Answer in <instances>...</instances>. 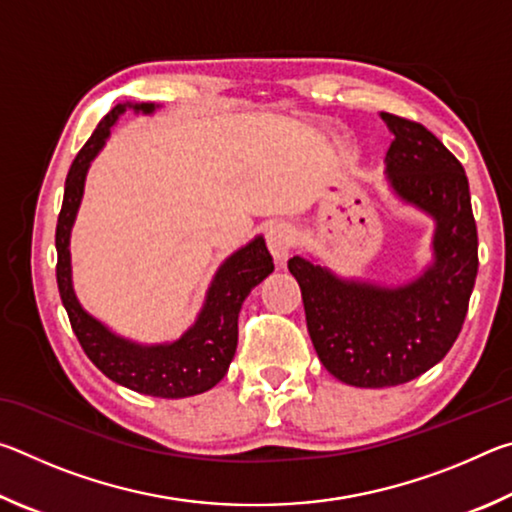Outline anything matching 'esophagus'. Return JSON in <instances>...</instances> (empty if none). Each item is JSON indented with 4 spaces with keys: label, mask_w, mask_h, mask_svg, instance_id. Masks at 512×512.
Returning a JSON list of instances; mask_svg holds the SVG:
<instances>
[{
    "label": "esophagus",
    "mask_w": 512,
    "mask_h": 512,
    "mask_svg": "<svg viewBox=\"0 0 512 512\" xmlns=\"http://www.w3.org/2000/svg\"><path fill=\"white\" fill-rule=\"evenodd\" d=\"M266 244H268V250H271V255L275 257V262L284 264L287 262V257L291 255L293 244H296V230L284 221L273 223L266 232Z\"/></svg>",
    "instance_id": "1"
}]
</instances>
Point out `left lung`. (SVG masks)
I'll return each instance as SVG.
<instances>
[{
	"instance_id": "obj_1",
	"label": "left lung",
	"mask_w": 512,
	"mask_h": 512,
	"mask_svg": "<svg viewBox=\"0 0 512 512\" xmlns=\"http://www.w3.org/2000/svg\"><path fill=\"white\" fill-rule=\"evenodd\" d=\"M381 119L393 133L386 185L433 221L431 262L409 282L379 284L341 277L311 257L289 259L320 363L359 388L400 386L443 361L463 327L479 268L461 162L422 124L388 112Z\"/></svg>"
}]
</instances>
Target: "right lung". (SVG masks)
I'll return each instance as SVG.
<instances>
[{"label": "right lung", "instance_id": "1", "mask_svg": "<svg viewBox=\"0 0 512 512\" xmlns=\"http://www.w3.org/2000/svg\"><path fill=\"white\" fill-rule=\"evenodd\" d=\"M158 108L155 103H117L99 121L97 131L76 155L67 173L63 207H60L56 225V280L76 339L103 375L135 393L178 400V397L210 391L225 377L237 352L239 309L248 293L266 275H271L275 266L262 235L235 250L214 273L194 325L176 341L151 345L131 341L112 332L108 325L83 309L72 284L69 239H72L76 214L83 201L90 164L106 146L110 128L126 110H133L135 115H153Z\"/></svg>", "mask_w": 512, "mask_h": 512}]
</instances>
